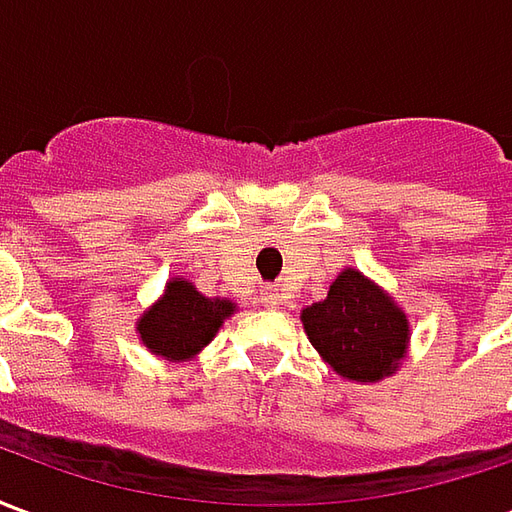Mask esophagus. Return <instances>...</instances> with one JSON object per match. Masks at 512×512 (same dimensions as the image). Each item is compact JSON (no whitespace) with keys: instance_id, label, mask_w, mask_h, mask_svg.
<instances>
[{"instance_id":"esophagus-1","label":"esophagus","mask_w":512,"mask_h":512,"mask_svg":"<svg viewBox=\"0 0 512 512\" xmlns=\"http://www.w3.org/2000/svg\"><path fill=\"white\" fill-rule=\"evenodd\" d=\"M260 301H263V307H271V310H274L279 304V296L274 290H263V293H260Z\"/></svg>"}]
</instances>
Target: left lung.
<instances>
[{
  "mask_svg": "<svg viewBox=\"0 0 512 512\" xmlns=\"http://www.w3.org/2000/svg\"><path fill=\"white\" fill-rule=\"evenodd\" d=\"M301 323L323 362L348 381L376 384L406 356V312L356 268L340 271L329 296L301 310Z\"/></svg>",
  "mask_w": 512,
  "mask_h": 512,
  "instance_id": "obj_1",
  "label": "left lung"
}]
</instances>
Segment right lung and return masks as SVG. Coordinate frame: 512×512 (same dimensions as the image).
I'll use <instances>...</instances> for the list:
<instances>
[{
	"label": "right lung",
	"instance_id": "right-lung-1",
	"mask_svg": "<svg viewBox=\"0 0 512 512\" xmlns=\"http://www.w3.org/2000/svg\"><path fill=\"white\" fill-rule=\"evenodd\" d=\"M235 312L227 299H208L189 279H169L164 296L142 312L136 332L150 354L167 362H186L211 343L219 326Z\"/></svg>",
	"mask_w": 512,
	"mask_h": 512
}]
</instances>
